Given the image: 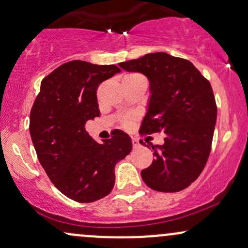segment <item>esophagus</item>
Listing matches in <instances>:
<instances>
[{"label": "esophagus", "instance_id": "esophagus-1", "mask_svg": "<svg viewBox=\"0 0 248 248\" xmlns=\"http://www.w3.org/2000/svg\"><path fill=\"white\" fill-rule=\"evenodd\" d=\"M132 143H133V148H134V149H136V148L140 147V142H139L138 139L133 138V139H132Z\"/></svg>", "mask_w": 248, "mask_h": 248}]
</instances>
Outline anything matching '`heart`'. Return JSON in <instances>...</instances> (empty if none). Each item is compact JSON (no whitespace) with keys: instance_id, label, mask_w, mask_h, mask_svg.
<instances>
[{"instance_id":"1","label":"heart","mask_w":248,"mask_h":248,"mask_svg":"<svg viewBox=\"0 0 248 248\" xmlns=\"http://www.w3.org/2000/svg\"><path fill=\"white\" fill-rule=\"evenodd\" d=\"M136 77H141L139 75H135V73H129V75H126L124 77V79L122 80H126V79H132V78H136Z\"/></svg>"}]
</instances>
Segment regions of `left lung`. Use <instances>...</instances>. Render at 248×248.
<instances>
[{
  "label": "left lung",
  "mask_w": 248,
  "mask_h": 248,
  "mask_svg": "<svg viewBox=\"0 0 248 248\" xmlns=\"http://www.w3.org/2000/svg\"><path fill=\"white\" fill-rule=\"evenodd\" d=\"M149 80L150 96L140 133L164 132V143L152 146L155 160L141 171L150 189L177 192L195 182L205 167L217 121L210 82L186 59L148 53L119 64Z\"/></svg>",
  "instance_id": "left-lung-1"
}]
</instances>
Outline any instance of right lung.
<instances>
[{
  "mask_svg": "<svg viewBox=\"0 0 248 248\" xmlns=\"http://www.w3.org/2000/svg\"><path fill=\"white\" fill-rule=\"evenodd\" d=\"M121 72L115 65L72 61L41 82L30 113V135L37 157L50 181L66 197L92 203L112 191L115 164L132 150L122 130L99 143L85 130L100 115L96 88Z\"/></svg>",
  "mask_w": 248,
  "mask_h": 248,
  "instance_id": "1",
  "label": "right lung"
}]
</instances>
